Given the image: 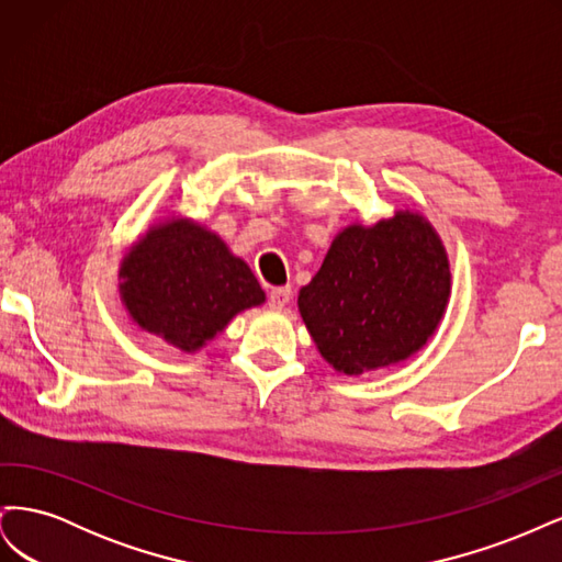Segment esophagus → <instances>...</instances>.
Wrapping results in <instances>:
<instances>
[{"label":"esophagus","instance_id":"34e87169","mask_svg":"<svg viewBox=\"0 0 562 562\" xmlns=\"http://www.w3.org/2000/svg\"><path fill=\"white\" fill-rule=\"evenodd\" d=\"M288 300H291V285H279L269 291V307L271 310H283Z\"/></svg>","mask_w":562,"mask_h":562}]
</instances>
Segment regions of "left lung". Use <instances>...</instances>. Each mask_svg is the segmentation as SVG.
<instances>
[{
	"label": "left lung",
	"instance_id": "left-lung-1",
	"mask_svg": "<svg viewBox=\"0 0 562 562\" xmlns=\"http://www.w3.org/2000/svg\"><path fill=\"white\" fill-rule=\"evenodd\" d=\"M448 297L443 241L419 213L398 211L339 232L297 307L323 359L337 372L361 375L427 345Z\"/></svg>",
	"mask_w": 562,
	"mask_h": 562
}]
</instances>
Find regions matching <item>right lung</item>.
<instances>
[{"label": "right lung", "mask_w": 562, "mask_h": 562, "mask_svg": "<svg viewBox=\"0 0 562 562\" xmlns=\"http://www.w3.org/2000/svg\"><path fill=\"white\" fill-rule=\"evenodd\" d=\"M119 281L131 318L187 353L265 302L250 267L217 234L184 217L149 227L124 255Z\"/></svg>", "instance_id": "add662e5"}]
</instances>
